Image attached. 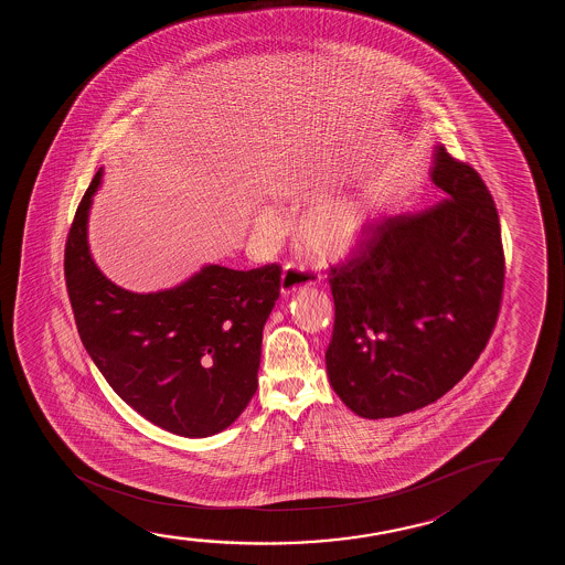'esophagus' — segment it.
I'll use <instances>...</instances> for the list:
<instances>
[{
  "label": "esophagus",
  "instance_id": "1",
  "mask_svg": "<svg viewBox=\"0 0 565 565\" xmlns=\"http://www.w3.org/2000/svg\"><path fill=\"white\" fill-rule=\"evenodd\" d=\"M318 281V274L307 270L297 264H287L281 274V294H295L297 289L302 287L315 286Z\"/></svg>",
  "mask_w": 565,
  "mask_h": 565
}]
</instances>
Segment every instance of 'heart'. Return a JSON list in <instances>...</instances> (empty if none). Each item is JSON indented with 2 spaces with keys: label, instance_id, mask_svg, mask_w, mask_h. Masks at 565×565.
Returning <instances> with one entry per match:
<instances>
[{
  "label": "heart",
  "instance_id": "b5f03b06",
  "mask_svg": "<svg viewBox=\"0 0 565 565\" xmlns=\"http://www.w3.org/2000/svg\"><path fill=\"white\" fill-rule=\"evenodd\" d=\"M371 220L372 204L366 196H338L307 210L297 225V235L310 255L330 263L345 258L361 245ZM256 230L274 235L279 230V217L268 210L260 212Z\"/></svg>",
  "mask_w": 565,
  "mask_h": 565
}]
</instances>
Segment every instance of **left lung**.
I'll return each instance as SVG.
<instances>
[{
    "instance_id": "left-lung-1",
    "label": "left lung",
    "mask_w": 565,
    "mask_h": 565,
    "mask_svg": "<svg viewBox=\"0 0 565 565\" xmlns=\"http://www.w3.org/2000/svg\"><path fill=\"white\" fill-rule=\"evenodd\" d=\"M441 201L387 217L330 270L335 322L326 351L333 392L364 418L399 417L456 386L494 330L502 232L492 194L469 163L434 148Z\"/></svg>"
}]
</instances>
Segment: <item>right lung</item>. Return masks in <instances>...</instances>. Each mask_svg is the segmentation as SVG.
Instances as JSON below:
<instances>
[{"label":"right lung","instance_id":"obj_1","mask_svg":"<svg viewBox=\"0 0 565 565\" xmlns=\"http://www.w3.org/2000/svg\"><path fill=\"white\" fill-rule=\"evenodd\" d=\"M102 173L86 189L65 245V281L86 353L152 425L185 438L222 433L258 386L263 328L278 301L281 268L209 264L156 294L116 286L88 248V212Z\"/></svg>","mask_w":565,"mask_h":565}]
</instances>
